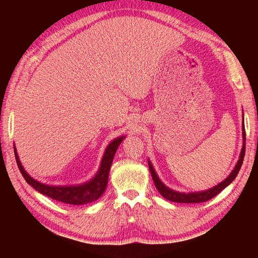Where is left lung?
Here are the masks:
<instances>
[{"instance_id": "1", "label": "left lung", "mask_w": 258, "mask_h": 258, "mask_svg": "<svg viewBox=\"0 0 258 258\" xmlns=\"http://www.w3.org/2000/svg\"><path fill=\"white\" fill-rule=\"evenodd\" d=\"M243 120H244V115H243ZM242 127H243L242 128L243 130V146H242V151H240L239 158L236 163V165H235L231 174H229L228 176L223 180V182L218 183L215 186H213L212 188L201 190V191H189V193H185V191H177V190L169 188L168 186L164 184L160 179V177H158V175L156 174L154 167H153L151 161L147 160L149 161V167H150L152 178H153V180H154V184L156 186L157 190L160 191V194L164 197V199H166L171 202H175V203H202V202H206L208 200H211L214 196H216L218 193H221L224 188L227 187V186L233 182L235 177L237 176L240 167H242V164L244 161V155H245V142H246L244 123L242 125Z\"/></svg>"}]
</instances>
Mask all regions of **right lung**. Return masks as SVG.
<instances>
[{"mask_svg":"<svg viewBox=\"0 0 258 258\" xmlns=\"http://www.w3.org/2000/svg\"><path fill=\"white\" fill-rule=\"evenodd\" d=\"M126 138L125 135L119 136V138L114 139L111 143L107 145L104 152L101 165L94 177L87 180L85 183L78 184V185H48L38 182V180L33 178L31 175L27 173L19 158L18 152L14 144V154L15 160L18 163L20 172L23 175L24 179L30 184L33 188L37 190L38 193L46 195L51 199L67 203V204L72 205H85L89 203L94 202L100 199L106 189L107 182H108V174L115 153H116L119 144L122 143L123 140Z\"/></svg>","mask_w":258,"mask_h":258,"instance_id":"right-lung-1","label":"right lung"}]
</instances>
